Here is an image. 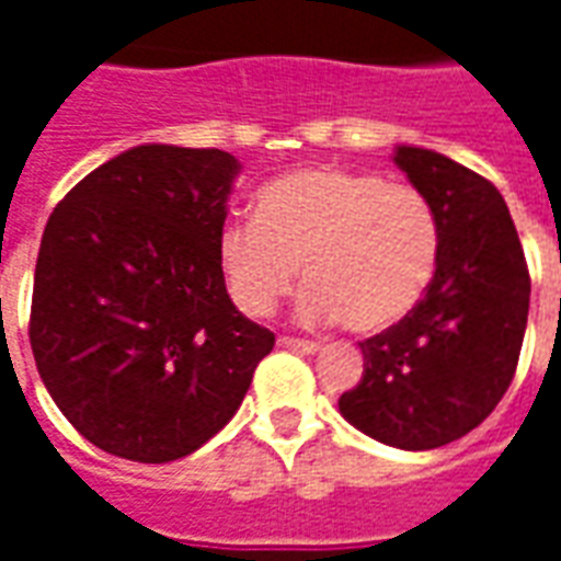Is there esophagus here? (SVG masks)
<instances>
[{"label": "esophagus", "instance_id": "1", "mask_svg": "<svg viewBox=\"0 0 561 561\" xmlns=\"http://www.w3.org/2000/svg\"><path fill=\"white\" fill-rule=\"evenodd\" d=\"M279 345H282V348H288V352H300V354L321 352V342L294 340V336H279Z\"/></svg>", "mask_w": 561, "mask_h": 561}]
</instances>
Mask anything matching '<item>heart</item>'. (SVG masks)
Segmentation results:
<instances>
[{"label":"heart","instance_id":"heart-1","mask_svg":"<svg viewBox=\"0 0 561 561\" xmlns=\"http://www.w3.org/2000/svg\"><path fill=\"white\" fill-rule=\"evenodd\" d=\"M216 257L245 316H270L304 264L300 321H345L354 333H378L400 324L430 291L442 221L414 185L318 164L264 185L255 219L221 225Z\"/></svg>","mask_w":561,"mask_h":561}]
</instances>
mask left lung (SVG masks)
Returning <instances> with one entry per match:
<instances>
[{"label": "left lung", "mask_w": 561, "mask_h": 561, "mask_svg": "<svg viewBox=\"0 0 561 561\" xmlns=\"http://www.w3.org/2000/svg\"><path fill=\"white\" fill-rule=\"evenodd\" d=\"M393 161L433 201L442 257L421 304L360 342L364 378L340 412L381 445L433 450L471 433L511 388L531 282L490 180L433 149L397 147Z\"/></svg>", "instance_id": "1"}]
</instances>
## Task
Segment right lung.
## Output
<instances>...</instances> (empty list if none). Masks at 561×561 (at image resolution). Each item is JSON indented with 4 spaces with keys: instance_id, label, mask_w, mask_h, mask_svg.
I'll return each instance as SVG.
<instances>
[{
    "instance_id": "add662e5",
    "label": "right lung",
    "mask_w": 561,
    "mask_h": 561,
    "mask_svg": "<svg viewBox=\"0 0 561 561\" xmlns=\"http://www.w3.org/2000/svg\"><path fill=\"white\" fill-rule=\"evenodd\" d=\"M240 161L144 144L47 219L30 342L87 442L135 462L188 457L231 421L276 336L228 297L216 237Z\"/></svg>"
}]
</instances>
